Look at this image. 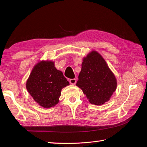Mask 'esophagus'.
Returning a JSON list of instances; mask_svg holds the SVG:
<instances>
[{"instance_id":"1","label":"esophagus","mask_w":147,"mask_h":147,"mask_svg":"<svg viewBox=\"0 0 147 147\" xmlns=\"http://www.w3.org/2000/svg\"><path fill=\"white\" fill-rule=\"evenodd\" d=\"M70 83L71 84H75V83H77V79L76 78H73V79H70Z\"/></svg>"}]
</instances>
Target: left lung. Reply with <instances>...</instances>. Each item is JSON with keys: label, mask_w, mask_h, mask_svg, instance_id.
Masks as SVG:
<instances>
[{"label": "left lung", "mask_w": 147, "mask_h": 147, "mask_svg": "<svg viewBox=\"0 0 147 147\" xmlns=\"http://www.w3.org/2000/svg\"><path fill=\"white\" fill-rule=\"evenodd\" d=\"M76 85L91 104L100 105L110 99L116 91L117 81L104 57L92 50L83 57Z\"/></svg>", "instance_id": "1"}]
</instances>
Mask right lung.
<instances>
[{
	"label": "right lung",
	"mask_w": 147,
	"mask_h": 147,
	"mask_svg": "<svg viewBox=\"0 0 147 147\" xmlns=\"http://www.w3.org/2000/svg\"><path fill=\"white\" fill-rule=\"evenodd\" d=\"M69 85L63 73L55 66V62L42 60L35 64L26 83V87L35 102L49 109L58 104L61 91Z\"/></svg>",
	"instance_id": "obj_1"
}]
</instances>
